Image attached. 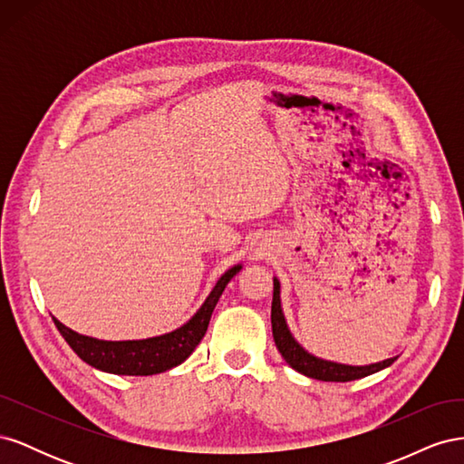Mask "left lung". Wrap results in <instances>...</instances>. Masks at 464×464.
<instances>
[{"label":"left lung","mask_w":464,"mask_h":464,"mask_svg":"<svg viewBox=\"0 0 464 464\" xmlns=\"http://www.w3.org/2000/svg\"><path fill=\"white\" fill-rule=\"evenodd\" d=\"M271 325H273V339L278 348V353L283 354L288 366L292 370L300 372L302 375H307L312 379H319V382H354V379L372 375L379 370L389 368L397 358H387L383 362L370 363V366H346V363H336L317 358L307 353L305 348L298 344L294 339L286 319L283 314V305H280V283L278 278H273V305H271Z\"/></svg>","instance_id":"left-lung-1"}]
</instances>
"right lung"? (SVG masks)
<instances>
[{"label":"right lung","mask_w":464,"mask_h":464,"mask_svg":"<svg viewBox=\"0 0 464 464\" xmlns=\"http://www.w3.org/2000/svg\"><path fill=\"white\" fill-rule=\"evenodd\" d=\"M242 265H234L224 273L215 288L210 290L207 300L188 323L179 329L160 336L143 341H98L92 336L79 334L65 327L53 317L55 327L62 333L65 343L73 348V353L87 362L89 366L116 375H154L170 368L179 366L201 343L207 333L210 315L222 296L224 288L236 273H240Z\"/></svg>","instance_id":"1"}]
</instances>
